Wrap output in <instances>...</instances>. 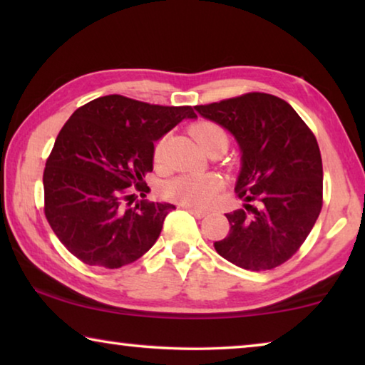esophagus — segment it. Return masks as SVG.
<instances>
[{"label":"esophagus","mask_w":365,"mask_h":365,"mask_svg":"<svg viewBox=\"0 0 365 365\" xmlns=\"http://www.w3.org/2000/svg\"><path fill=\"white\" fill-rule=\"evenodd\" d=\"M185 209H187L190 214H193L195 217H197V219H202V217H206V215H207L206 211H201V209H196V207H191V206H185Z\"/></svg>","instance_id":"34e87169"}]
</instances>
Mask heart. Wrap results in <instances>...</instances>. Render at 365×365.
I'll use <instances>...</instances> for the list:
<instances>
[{
  "label": "heart",
  "mask_w": 365,
  "mask_h": 365,
  "mask_svg": "<svg viewBox=\"0 0 365 365\" xmlns=\"http://www.w3.org/2000/svg\"><path fill=\"white\" fill-rule=\"evenodd\" d=\"M191 135L206 153L214 148H227L228 133L217 122L201 120L191 127ZM165 138H160L154 145V159L160 160L164 151ZM222 188V182L214 174H185L165 182L163 195L172 201L182 202L187 206L206 207L212 205L215 196Z\"/></svg>",
  "instance_id": "obj_1"
}]
</instances>
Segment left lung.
Returning <instances> with one entry per match:
<instances>
[{
	"label": "left lung",
	"mask_w": 365,
	"mask_h": 365,
	"mask_svg": "<svg viewBox=\"0 0 365 365\" xmlns=\"http://www.w3.org/2000/svg\"><path fill=\"white\" fill-rule=\"evenodd\" d=\"M195 109L227 128L242 150L235 193L245 209L225 214L230 230L214 243L215 251L246 270L287 262L324 202L322 158L312 130L285 100L259 91Z\"/></svg>",
	"instance_id": "obj_1"
}]
</instances>
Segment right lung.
I'll list each match as a JSON object with an SVG mask.
<instances>
[{"label": "right lung", "mask_w": 365, "mask_h": 365, "mask_svg": "<svg viewBox=\"0 0 365 365\" xmlns=\"http://www.w3.org/2000/svg\"><path fill=\"white\" fill-rule=\"evenodd\" d=\"M191 106H159L120 95L83 104L61 128L43 172L45 215L59 242L80 261L104 269L132 264L156 243L175 206L140 201L153 170L154 141ZM128 200V203L125 201Z\"/></svg>", "instance_id": "obj_1"}]
</instances>
